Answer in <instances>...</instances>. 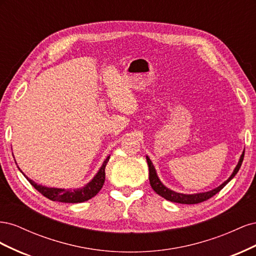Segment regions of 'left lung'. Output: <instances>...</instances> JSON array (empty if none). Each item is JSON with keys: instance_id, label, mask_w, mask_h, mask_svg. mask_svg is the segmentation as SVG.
I'll use <instances>...</instances> for the list:
<instances>
[{"instance_id": "left-lung-1", "label": "left lung", "mask_w": 256, "mask_h": 256, "mask_svg": "<svg viewBox=\"0 0 256 256\" xmlns=\"http://www.w3.org/2000/svg\"><path fill=\"white\" fill-rule=\"evenodd\" d=\"M244 152H242V157H240V160L238 162L237 166L235 168L233 174L230 175V177L228 178V180L223 182L221 186H219L218 188H216L212 191L209 192H205V193H196V194H182V193H177V192H174L172 190L168 189L166 187H164V184H162V182L159 180V178L156 174V170H154L152 161L148 157H146V160H147V164H148V168H150V186L152 188L154 189V191L157 193V194H159L160 196L164 198L166 200H171V202H174V203H180V204H198V203H202L204 202V200H207L210 198H212L214 196H216V193L220 192L224 187H226V184L233 178L237 172L239 171L240 166H242V164L244 161Z\"/></svg>"}]
</instances>
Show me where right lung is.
I'll list each match as a JSON object with an SVG mask.
<instances>
[{"mask_svg": "<svg viewBox=\"0 0 256 256\" xmlns=\"http://www.w3.org/2000/svg\"><path fill=\"white\" fill-rule=\"evenodd\" d=\"M110 157H108L102 168L99 170V172L97 175L94 177L90 182H88L85 187L81 189H76V190H65V189H56V188H48V187H44V186L37 184L33 180H30L28 178V180L30 184L33 186V187L40 192L46 198H48L51 200H54V202H62V203H82L85 202L92 198H94L97 193L100 191V189L102 188V186L104 184L106 180V173H104V168L106 166L109 161Z\"/></svg>", "mask_w": 256, "mask_h": 256, "instance_id": "right-lung-1", "label": "right lung"}]
</instances>
